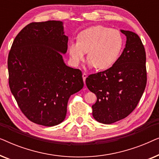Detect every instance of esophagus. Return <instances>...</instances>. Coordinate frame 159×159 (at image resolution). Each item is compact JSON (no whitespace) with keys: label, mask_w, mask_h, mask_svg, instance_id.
<instances>
[{"label":"esophagus","mask_w":159,"mask_h":159,"mask_svg":"<svg viewBox=\"0 0 159 159\" xmlns=\"http://www.w3.org/2000/svg\"><path fill=\"white\" fill-rule=\"evenodd\" d=\"M87 77H88V75H87L86 73H83V74H82V78H83V81H84V82H85V80H86Z\"/></svg>","instance_id":"esophagus-1"}]
</instances>
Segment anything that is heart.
<instances>
[{
    "label": "heart",
    "mask_w": 159,
    "mask_h": 159,
    "mask_svg": "<svg viewBox=\"0 0 159 159\" xmlns=\"http://www.w3.org/2000/svg\"><path fill=\"white\" fill-rule=\"evenodd\" d=\"M122 48L123 38L118 30L97 25L80 32L77 42L69 44V53L72 64L77 66L88 53L90 66L104 70L116 61Z\"/></svg>",
    "instance_id": "1"
}]
</instances>
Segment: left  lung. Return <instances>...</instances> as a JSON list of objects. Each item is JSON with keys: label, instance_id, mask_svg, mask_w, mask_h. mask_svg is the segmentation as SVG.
Segmentation results:
<instances>
[{"label": "left lung", "instance_id": "left-lung-1", "mask_svg": "<svg viewBox=\"0 0 159 159\" xmlns=\"http://www.w3.org/2000/svg\"><path fill=\"white\" fill-rule=\"evenodd\" d=\"M127 37L125 49L111 67L86 78L89 90L97 101L93 116L100 123L109 125L133 111L147 83L145 48L138 34L121 30Z\"/></svg>", "mask_w": 159, "mask_h": 159}]
</instances>
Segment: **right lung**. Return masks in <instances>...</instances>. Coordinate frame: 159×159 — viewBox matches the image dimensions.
<instances>
[{
    "label": "right lung",
    "instance_id": "1",
    "mask_svg": "<svg viewBox=\"0 0 159 159\" xmlns=\"http://www.w3.org/2000/svg\"><path fill=\"white\" fill-rule=\"evenodd\" d=\"M67 43L62 21L32 22L19 32L8 53L11 92L21 112L38 125L61 123L69 97L84 86L82 71L63 60Z\"/></svg>",
    "mask_w": 159,
    "mask_h": 159
}]
</instances>
